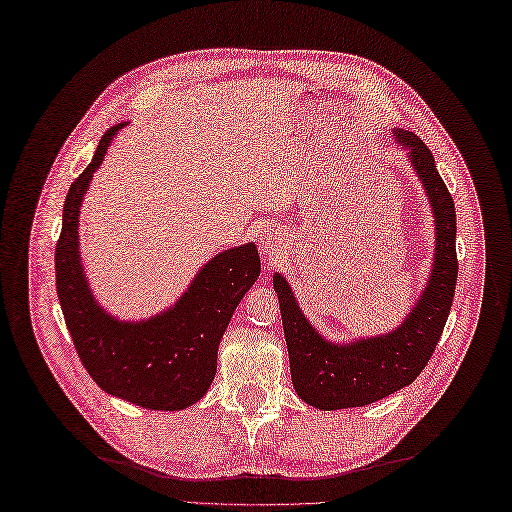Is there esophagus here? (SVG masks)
Segmentation results:
<instances>
[{
  "mask_svg": "<svg viewBox=\"0 0 512 512\" xmlns=\"http://www.w3.org/2000/svg\"><path fill=\"white\" fill-rule=\"evenodd\" d=\"M260 243H262V247H273V241H271L269 237H267V239H262ZM267 252H269V250H267Z\"/></svg>",
  "mask_w": 512,
  "mask_h": 512,
  "instance_id": "1",
  "label": "esophagus"
}]
</instances>
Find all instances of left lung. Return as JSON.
Segmentation results:
<instances>
[{"mask_svg": "<svg viewBox=\"0 0 512 512\" xmlns=\"http://www.w3.org/2000/svg\"><path fill=\"white\" fill-rule=\"evenodd\" d=\"M399 145L410 151V162L423 181L436 222V258L423 297L395 331L333 344L320 337L294 299L280 273L273 288L280 297L290 376L297 395L320 410L361 408L412 384L436 350L451 312L457 286V218L455 203L442 181L436 160L416 134L393 130Z\"/></svg>", "mask_w": 512, "mask_h": 512, "instance_id": "8db88e82", "label": "left lung"}]
</instances>
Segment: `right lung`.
I'll use <instances>...</instances> for the list:
<instances>
[{
    "label": "right lung",
    "mask_w": 512,
    "mask_h": 512,
    "mask_svg": "<svg viewBox=\"0 0 512 512\" xmlns=\"http://www.w3.org/2000/svg\"><path fill=\"white\" fill-rule=\"evenodd\" d=\"M106 130L94 160L70 185L55 245L61 312L87 374L102 391L149 410H183L203 397L215 378L218 346L243 294L260 273L254 243L211 258L192 286L166 312L121 322L96 303L79 256V209L113 136Z\"/></svg>",
    "instance_id": "obj_1"
}]
</instances>
